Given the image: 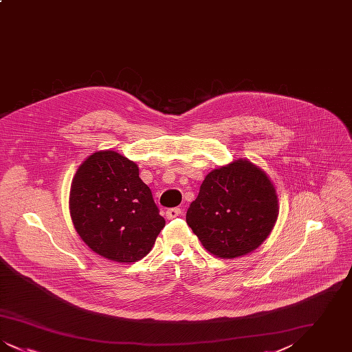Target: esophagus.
Returning a JSON list of instances; mask_svg holds the SVG:
<instances>
[{
	"instance_id": "34e87169",
	"label": "esophagus",
	"mask_w": 352,
	"mask_h": 352,
	"mask_svg": "<svg viewBox=\"0 0 352 352\" xmlns=\"http://www.w3.org/2000/svg\"><path fill=\"white\" fill-rule=\"evenodd\" d=\"M181 214H182V210L178 208V207H175V208H168V211H166V218H168V220H171V219L179 217Z\"/></svg>"
}]
</instances>
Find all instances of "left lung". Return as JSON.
Returning a JSON list of instances; mask_svg holds the SVG:
<instances>
[{
	"instance_id": "left-lung-1",
	"label": "left lung",
	"mask_w": 352,
	"mask_h": 352,
	"mask_svg": "<svg viewBox=\"0 0 352 352\" xmlns=\"http://www.w3.org/2000/svg\"><path fill=\"white\" fill-rule=\"evenodd\" d=\"M277 217V192L267 173L240 158L206 175L186 221L207 251L234 258L258 248Z\"/></svg>"
}]
</instances>
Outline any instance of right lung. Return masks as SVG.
I'll list each match as a JSON object with an SVG mask.
<instances>
[{
	"instance_id": "right-lung-1",
	"label": "right lung",
	"mask_w": 352,
	"mask_h": 352,
	"mask_svg": "<svg viewBox=\"0 0 352 352\" xmlns=\"http://www.w3.org/2000/svg\"><path fill=\"white\" fill-rule=\"evenodd\" d=\"M138 166L118 151L91 154L69 190V214L84 243L102 257L135 263L151 251L165 227Z\"/></svg>"
}]
</instances>
